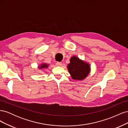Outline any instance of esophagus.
Returning a JSON list of instances; mask_svg holds the SVG:
<instances>
[{
    "mask_svg": "<svg viewBox=\"0 0 128 128\" xmlns=\"http://www.w3.org/2000/svg\"><path fill=\"white\" fill-rule=\"evenodd\" d=\"M56 65L58 67H61V66H62V64L61 62H57L56 63Z\"/></svg>",
    "mask_w": 128,
    "mask_h": 128,
    "instance_id": "obj_1",
    "label": "esophagus"
}]
</instances>
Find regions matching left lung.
<instances>
[{
	"instance_id": "left-lung-1",
	"label": "left lung",
	"mask_w": 128,
	"mask_h": 128,
	"mask_svg": "<svg viewBox=\"0 0 128 128\" xmlns=\"http://www.w3.org/2000/svg\"><path fill=\"white\" fill-rule=\"evenodd\" d=\"M67 67L72 79L77 80L86 79L91 72L90 64L76 56L70 58V63Z\"/></svg>"
}]
</instances>
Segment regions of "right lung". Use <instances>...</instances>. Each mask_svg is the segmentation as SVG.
I'll return each instance as SVG.
<instances>
[{"mask_svg":"<svg viewBox=\"0 0 128 128\" xmlns=\"http://www.w3.org/2000/svg\"><path fill=\"white\" fill-rule=\"evenodd\" d=\"M49 66V64H47L46 63H42L40 66H38V68L40 69H44V68H48V67Z\"/></svg>","mask_w":128,"mask_h":128,"instance_id":"obj_1","label":"right lung"}]
</instances>
